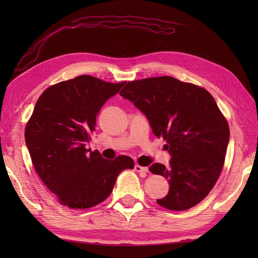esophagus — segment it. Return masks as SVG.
I'll list each match as a JSON object with an SVG mask.
<instances>
[{
    "instance_id": "esophagus-1",
    "label": "esophagus",
    "mask_w": 258,
    "mask_h": 258,
    "mask_svg": "<svg viewBox=\"0 0 258 258\" xmlns=\"http://www.w3.org/2000/svg\"><path fill=\"white\" fill-rule=\"evenodd\" d=\"M135 171L136 172H139V173H141L142 175H146V173L149 172V167H146V166H142V165H139V164H136L135 165Z\"/></svg>"
}]
</instances>
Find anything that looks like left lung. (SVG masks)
Segmentation results:
<instances>
[{
    "label": "left lung",
    "mask_w": 258,
    "mask_h": 258,
    "mask_svg": "<svg viewBox=\"0 0 258 258\" xmlns=\"http://www.w3.org/2000/svg\"><path fill=\"white\" fill-rule=\"evenodd\" d=\"M119 95L145 114L172 155L167 167L160 163L150 167L168 179V194L158 204L171 211L199 204L220 177L229 141L228 123L214 97L172 76L128 82Z\"/></svg>",
    "instance_id": "left-lung-1"
}]
</instances>
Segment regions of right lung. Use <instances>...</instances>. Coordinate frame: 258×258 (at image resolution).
Returning <instances> with one entry per match:
<instances>
[{"label":"right lung","instance_id":"obj_1","mask_svg":"<svg viewBox=\"0 0 258 258\" xmlns=\"http://www.w3.org/2000/svg\"><path fill=\"white\" fill-rule=\"evenodd\" d=\"M124 84L80 75L47 87L38 97L25 143L37 175L62 205L85 210L100 204L112 193L118 174L134 168L128 156L109 161L85 149L97 113Z\"/></svg>","mask_w":258,"mask_h":258}]
</instances>
